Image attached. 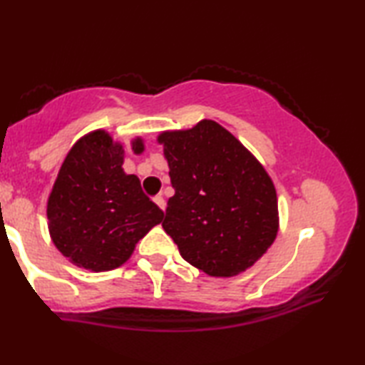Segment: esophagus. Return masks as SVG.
Masks as SVG:
<instances>
[{
    "mask_svg": "<svg viewBox=\"0 0 365 365\" xmlns=\"http://www.w3.org/2000/svg\"><path fill=\"white\" fill-rule=\"evenodd\" d=\"M154 202H156L159 209H163V211H164V209H165V201H164L163 196H156V197H154Z\"/></svg>",
    "mask_w": 365,
    "mask_h": 365,
    "instance_id": "1",
    "label": "esophagus"
}]
</instances>
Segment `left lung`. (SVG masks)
Returning <instances> with one entry per match:
<instances>
[{
  "instance_id": "1",
  "label": "left lung",
  "mask_w": 365,
  "mask_h": 365,
  "mask_svg": "<svg viewBox=\"0 0 365 365\" xmlns=\"http://www.w3.org/2000/svg\"><path fill=\"white\" fill-rule=\"evenodd\" d=\"M175 195L164 230L182 257L211 277H235L255 265L280 228L277 190L242 141L202 119L158 135Z\"/></svg>"
}]
</instances>
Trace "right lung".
I'll return each mask as SVG.
<instances>
[{
    "instance_id": "right-lung-1",
    "label": "right lung",
    "mask_w": 365,
    "mask_h": 365,
    "mask_svg": "<svg viewBox=\"0 0 365 365\" xmlns=\"http://www.w3.org/2000/svg\"><path fill=\"white\" fill-rule=\"evenodd\" d=\"M133 154L145 140H130ZM125 148L104 128L80 137L67 153L46 202L54 246L77 267L108 272L132 257L135 246L164 212L141 190L140 178L123 170Z\"/></svg>"
}]
</instances>
